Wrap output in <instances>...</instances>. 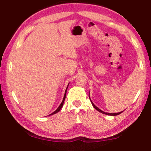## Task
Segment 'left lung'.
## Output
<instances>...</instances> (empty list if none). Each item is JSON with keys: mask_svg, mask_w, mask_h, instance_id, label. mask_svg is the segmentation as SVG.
Masks as SVG:
<instances>
[{"mask_svg": "<svg viewBox=\"0 0 151 151\" xmlns=\"http://www.w3.org/2000/svg\"><path fill=\"white\" fill-rule=\"evenodd\" d=\"M89 97H90V94H89ZM90 101H91V103H92V105L93 106V107L95 108V109L96 110H98V111L99 112H101V113H103V114H107V115H110V116H115V115H118V114H121L122 112L123 111H122V112H116V113H108V112H104V111H102L101 110H100L99 108H97L96 107V106L94 105V104H93V102H92V101H91V99H90Z\"/></svg>", "mask_w": 151, "mask_h": 151, "instance_id": "8db88e82", "label": "left lung"}]
</instances>
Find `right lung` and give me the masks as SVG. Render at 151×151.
I'll list each match as a JSON object with an SVG mask.
<instances>
[{
	"instance_id": "right-lung-1",
	"label": "right lung",
	"mask_w": 151,
	"mask_h": 151,
	"mask_svg": "<svg viewBox=\"0 0 151 151\" xmlns=\"http://www.w3.org/2000/svg\"><path fill=\"white\" fill-rule=\"evenodd\" d=\"M68 85H69V84H68ZM68 87L66 88V90H65V94H64V96H63V101H62V102H61V104H60V106H59V107H58V108L57 110H55V112H52V114H49V116L50 115H52V114H56V113H57L61 109V108L63 107V103H64V101H65V96H66V92H67V89H68Z\"/></svg>"
}]
</instances>
